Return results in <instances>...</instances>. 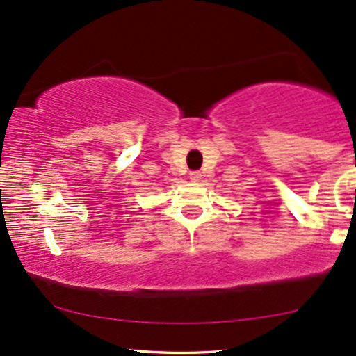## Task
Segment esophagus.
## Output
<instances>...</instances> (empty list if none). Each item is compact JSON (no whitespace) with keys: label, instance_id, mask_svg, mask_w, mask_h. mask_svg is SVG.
I'll list each match as a JSON object with an SVG mask.
<instances>
[{"label":"esophagus","instance_id":"34e87169","mask_svg":"<svg viewBox=\"0 0 356 356\" xmlns=\"http://www.w3.org/2000/svg\"><path fill=\"white\" fill-rule=\"evenodd\" d=\"M189 179H191V181H194V183H197V181H201V179H202V175H201V172H191V173H189Z\"/></svg>","mask_w":356,"mask_h":356}]
</instances>
